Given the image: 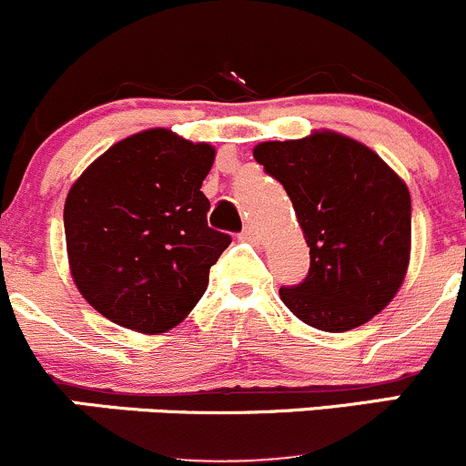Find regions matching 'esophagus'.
I'll list each match as a JSON object with an SVG mask.
<instances>
[{
    "label": "esophagus",
    "mask_w": 466,
    "mask_h": 466,
    "mask_svg": "<svg viewBox=\"0 0 466 466\" xmlns=\"http://www.w3.org/2000/svg\"><path fill=\"white\" fill-rule=\"evenodd\" d=\"M239 238L247 239V242H260V238H258V231L253 227H244V231L239 233Z\"/></svg>",
    "instance_id": "1"
}]
</instances>
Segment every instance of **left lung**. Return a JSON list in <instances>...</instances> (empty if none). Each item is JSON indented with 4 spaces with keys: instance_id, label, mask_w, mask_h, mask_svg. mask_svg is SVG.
I'll return each mask as SVG.
<instances>
[{
    "instance_id": "obj_1",
    "label": "left lung",
    "mask_w": 466,
    "mask_h": 466,
    "mask_svg": "<svg viewBox=\"0 0 466 466\" xmlns=\"http://www.w3.org/2000/svg\"><path fill=\"white\" fill-rule=\"evenodd\" d=\"M253 158L283 183L310 247L303 283L279 289L285 306L326 333L367 324L408 271V186L370 147L335 131L260 142Z\"/></svg>"
}]
</instances>
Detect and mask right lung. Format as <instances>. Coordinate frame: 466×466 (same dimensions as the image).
Returning a JSON list of instances; mask_svg holds the SVG:
<instances>
[{
  "instance_id": "add662e5",
  "label": "right lung",
  "mask_w": 466,
  "mask_h": 466,
  "mask_svg": "<svg viewBox=\"0 0 466 466\" xmlns=\"http://www.w3.org/2000/svg\"><path fill=\"white\" fill-rule=\"evenodd\" d=\"M215 147L149 128L99 156L70 187L66 242L78 292L145 335L181 324L231 235L208 227L201 192Z\"/></svg>"
}]
</instances>
